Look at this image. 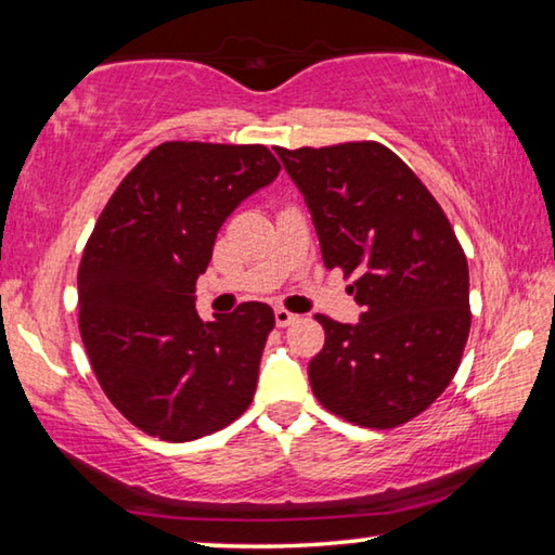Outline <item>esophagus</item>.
Segmentation results:
<instances>
[{
    "label": "esophagus",
    "instance_id": "1",
    "mask_svg": "<svg viewBox=\"0 0 555 555\" xmlns=\"http://www.w3.org/2000/svg\"><path fill=\"white\" fill-rule=\"evenodd\" d=\"M274 318H276V325H279V327H286V325H291V323H296V321H298V315H294L291 311H286V308H276V311H274Z\"/></svg>",
    "mask_w": 555,
    "mask_h": 555
}]
</instances>
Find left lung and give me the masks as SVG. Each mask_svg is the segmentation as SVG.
Masks as SVG:
<instances>
[{
  "label": "left lung",
  "instance_id": "8db88e82",
  "mask_svg": "<svg viewBox=\"0 0 555 555\" xmlns=\"http://www.w3.org/2000/svg\"><path fill=\"white\" fill-rule=\"evenodd\" d=\"M276 154L321 240L327 269L354 276L360 323L315 315L325 345L308 364L315 399L364 428L426 411L455 377L469 335V271L443 208L379 142Z\"/></svg>",
  "mask_w": 555,
  "mask_h": 555
}]
</instances>
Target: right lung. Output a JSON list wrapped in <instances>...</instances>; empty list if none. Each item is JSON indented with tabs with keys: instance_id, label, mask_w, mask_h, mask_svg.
<instances>
[{
	"instance_id": "add662e5",
	"label": "right lung",
	"mask_w": 555,
	"mask_h": 555,
	"mask_svg": "<svg viewBox=\"0 0 555 555\" xmlns=\"http://www.w3.org/2000/svg\"><path fill=\"white\" fill-rule=\"evenodd\" d=\"M281 164L261 144L166 142L125 176L78 269V325L102 391L144 434L185 443L251 403L274 311L201 321L195 281L222 222Z\"/></svg>"
}]
</instances>
